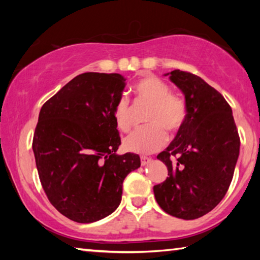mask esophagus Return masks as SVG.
I'll list each match as a JSON object with an SVG mask.
<instances>
[{
  "label": "esophagus",
  "instance_id": "obj_1",
  "mask_svg": "<svg viewBox=\"0 0 260 260\" xmlns=\"http://www.w3.org/2000/svg\"><path fill=\"white\" fill-rule=\"evenodd\" d=\"M150 161H151V158L146 157V156H141V165H142V166L149 164Z\"/></svg>",
  "mask_w": 260,
  "mask_h": 260
}]
</instances>
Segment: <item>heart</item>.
Wrapping results in <instances>:
<instances>
[{
	"mask_svg": "<svg viewBox=\"0 0 260 260\" xmlns=\"http://www.w3.org/2000/svg\"><path fill=\"white\" fill-rule=\"evenodd\" d=\"M138 99L150 104L147 114V124L136 129L124 141L125 149L138 153H151L164 146L169 133L181 128L187 117V108L179 96L170 93V87L160 78L147 74L134 85ZM114 121L118 128L128 132L132 127L128 101L120 98L114 105Z\"/></svg>",
	"mask_w": 260,
	"mask_h": 260,
	"instance_id": "obj_1",
	"label": "heart"
}]
</instances>
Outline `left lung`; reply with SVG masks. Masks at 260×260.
I'll list each match as a JSON object with an SVG mask.
<instances>
[{
    "mask_svg": "<svg viewBox=\"0 0 260 260\" xmlns=\"http://www.w3.org/2000/svg\"><path fill=\"white\" fill-rule=\"evenodd\" d=\"M169 74L186 98L187 117L170 146L158 153L169 177L153 187V193L166 213L192 220L209 213L226 195L240 136L231 105L218 90L190 72Z\"/></svg>",
    "mask_w": 260,
    "mask_h": 260,
    "instance_id": "1",
    "label": "left lung"
}]
</instances>
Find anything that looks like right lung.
<instances>
[{
	"label": "right lung",
	"mask_w": 260,
	"mask_h": 260,
	"mask_svg": "<svg viewBox=\"0 0 260 260\" xmlns=\"http://www.w3.org/2000/svg\"><path fill=\"white\" fill-rule=\"evenodd\" d=\"M125 78L79 74L42 105L33 151L43 190L54 208L80 223L98 221L120 204L122 182L140 157L117 155L121 144L114 105Z\"/></svg>",
	"instance_id": "add662e5"
}]
</instances>
